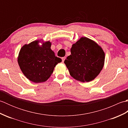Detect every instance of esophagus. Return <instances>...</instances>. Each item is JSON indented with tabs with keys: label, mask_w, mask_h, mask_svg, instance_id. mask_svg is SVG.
Listing matches in <instances>:
<instances>
[{
	"label": "esophagus",
	"mask_w": 128,
	"mask_h": 128,
	"mask_svg": "<svg viewBox=\"0 0 128 128\" xmlns=\"http://www.w3.org/2000/svg\"><path fill=\"white\" fill-rule=\"evenodd\" d=\"M62 62H64L65 59H66V57H62Z\"/></svg>",
	"instance_id": "obj_1"
}]
</instances>
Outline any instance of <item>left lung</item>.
Here are the masks:
<instances>
[{
	"label": "left lung",
	"mask_w": 128,
	"mask_h": 128,
	"mask_svg": "<svg viewBox=\"0 0 128 128\" xmlns=\"http://www.w3.org/2000/svg\"><path fill=\"white\" fill-rule=\"evenodd\" d=\"M71 55L64 63L70 75L81 82L94 80L103 69L105 54L97 43L84 37L72 45Z\"/></svg>",
	"instance_id": "8db88e82"
}]
</instances>
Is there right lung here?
I'll return each instance as SVG.
<instances>
[{
    "instance_id": "1",
    "label": "right lung",
    "mask_w": 128,
    "mask_h": 128,
    "mask_svg": "<svg viewBox=\"0 0 128 128\" xmlns=\"http://www.w3.org/2000/svg\"><path fill=\"white\" fill-rule=\"evenodd\" d=\"M40 40H36L23 46L18 58L19 66L24 75L34 83L47 81L56 65L62 62L51 50V42L47 41L40 46Z\"/></svg>"
}]
</instances>
